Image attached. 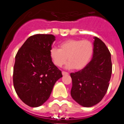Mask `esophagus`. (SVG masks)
Wrapping results in <instances>:
<instances>
[{
	"label": "esophagus",
	"mask_w": 124,
	"mask_h": 124,
	"mask_svg": "<svg viewBox=\"0 0 124 124\" xmlns=\"http://www.w3.org/2000/svg\"><path fill=\"white\" fill-rule=\"evenodd\" d=\"M62 74H63V76H64V75H68L69 73H67V72L62 71Z\"/></svg>",
	"instance_id": "1"
}]
</instances>
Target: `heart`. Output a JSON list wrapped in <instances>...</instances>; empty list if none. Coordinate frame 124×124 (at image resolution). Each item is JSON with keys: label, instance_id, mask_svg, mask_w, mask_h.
<instances>
[{"label": "heart", "instance_id": "obj_1", "mask_svg": "<svg viewBox=\"0 0 124 124\" xmlns=\"http://www.w3.org/2000/svg\"><path fill=\"white\" fill-rule=\"evenodd\" d=\"M93 51V45L89 40L71 39L60 43L59 49L52 48L50 54L54 64L58 67L66 64L68 58V68L82 70L90 61Z\"/></svg>", "mask_w": 124, "mask_h": 124}]
</instances>
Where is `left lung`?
<instances>
[{"instance_id": "1", "label": "left lung", "mask_w": 124, "mask_h": 124, "mask_svg": "<svg viewBox=\"0 0 124 124\" xmlns=\"http://www.w3.org/2000/svg\"><path fill=\"white\" fill-rule=\"evenodd\" d=\"M91 61L86 67L70 74L72 78L71 95L83 107L97 104L107 93L112 74L111 56L105 43L94 37Z\"/></svg>"}]
</instances>
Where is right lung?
I'll list each match as a JSON object with an SVG mask.
<instances>
[{
    "instance_id": "1",
    "label": "right lung",
    "mask_w": 124,
    "mask_h": 124,
    "mask_svg": "<svg viewBox=\"0 0 124 124\" xmlns=\"http://www.w3.org/2000/svg\"><path fill=\"white\" fill-rule=\"evenodd\" d=\"M54 40L53 35L31 36L15 56L14 88L20 99L30 107H39L44 104L50 97L56 82L63 76L50 57Z\"/></svg>"
}]
</instances>
